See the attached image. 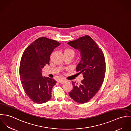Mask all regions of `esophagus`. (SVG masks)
Segmentation results:
<instances>
[{
  "label": "esophagus",
  "instance_id": "esophagus-1",
  "mask_svg": "<svg viewBox=\"0 0 131 131\" xmlns=\"http://www.w3.org/2000/svg\"><path fill=\"white\" fill-rule=\"evenodd\" d=\"M57 82H58L59 83L63 84V83H64L66 82V81H65V80H60V79H59V80H58L57 81Z\"/></svg>",
  "mask_w": 131,
  "mask_h": 131
}]
</instances>
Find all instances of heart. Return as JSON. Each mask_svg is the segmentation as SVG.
Listing matches in <instances>:
<instances>
[{"mask_svg": "<svg viewBox=\"0 0 131 131\" xmlns=\"http://www.w3.org/2000/svg\"><path fill=\"white\" fill-rule=\"evenodd\" d=\"M63 53H64V54H67V53H72L73 54H74V51L72 50H71V49H65L64 50Z\"/></svg>", "mask_w": 131, "mask_h": 131, "instance_id": "1", "label": "heart"}]
</instances>
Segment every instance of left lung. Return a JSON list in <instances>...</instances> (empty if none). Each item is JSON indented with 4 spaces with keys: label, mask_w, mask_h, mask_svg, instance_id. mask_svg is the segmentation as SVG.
Segmentation results:
<instances>
[{
    "label": "left lung",
    "mask_w": 131,
    "mask_h": 131,
    "mask_svg": "<svg viewBox=\"0 0 131 131\" xmlns=\"http://www.w3.org/2000/svg\"><path fill=\"white\" fill-rule=\"evenodd\" d=\"M68 44L80 52L81 60L77 72L84 79L80 85L72 82L71 98L79 103H85L92 98L100 88L105 73V60L102 50L89 36L86 35Z\"/></svg>",
    "instance_id": "8db88e82"
}]
</instances>
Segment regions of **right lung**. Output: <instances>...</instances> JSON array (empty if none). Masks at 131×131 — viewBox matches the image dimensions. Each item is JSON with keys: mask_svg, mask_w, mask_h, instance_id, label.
<instances>
[{"mask_svg": "<svg viewBox=\"0 0 131 131\" xmlns=\"http://www.w3.org/2000/svg\"><path fill=\"white\" fill-rule=\"evenodd\" d=\"M60 43L47 38H39L25 50L19 66L20 79L27 96L34 102L42 104L51 98L56 80L42 76V69L49 64L50 57Z\"/></svg>", "mask_w": 131, "mask_h": 131, "instance_id": "add662e5", "label": "right lung"}]
</instances>
